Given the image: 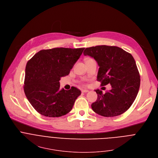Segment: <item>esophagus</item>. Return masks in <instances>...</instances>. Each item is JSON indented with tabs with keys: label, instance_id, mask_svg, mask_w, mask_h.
I'll return each instance as SVG.
<instances>
[{
	"label": "esophagus",
	"instance_id": "1",
	"mask_svg": "<svg viewBox=\"0 0 158 158\" xmlns=\"http://www.w3.org/2000/svg\"><path fill=\"white\" fill-rule=\"evenodd\" d=\"M81 92H83V93H85V92H89V90H87V89H82V90H81Z\"/></svg>",
	"mask_w": 158,
	"mask_h": 158
}]
</instances>
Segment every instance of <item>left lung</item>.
<instances>
[{"mask_svg":"<svg viewBox=\"0 0 158 158\" xmlns=\"http://www.w3.org/2000/svg\"><path fill=\"white\" fill-rule=\"evenodd\" d=\"M84 55L94 58L99 66L97 81L101 86L110 84L112 89L105 94L97 89V100L92 110L106 117L125 112L135 101L140 85V76L136 62L129 52L115 46L100 45L87 48Z\"/></svg>","mask_w":158,"mask_h":158,"instance_id":"obj_1","label":"left lung"}]
</instances>
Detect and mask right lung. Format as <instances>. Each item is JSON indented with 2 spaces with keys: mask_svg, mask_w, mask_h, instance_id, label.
<instances>
[{
  "mask_svg": "<svg viewBox=\"0 0 158 158\" xmlns=\"http://www.w3.org/2000/svg\"><path fill=\"white\" fill-rule=\"evenodd\" d=\"M84 49H43L27 62L23 89L27 99L39 114L60 117L72 110L81 92L75 87L60 90V81L69 74Z\"/></svg>",
  "mask_w": 158,
  "mask_h": 158,
  "instance_id": "1",
  "label": "right lung"
}]
</instances>
